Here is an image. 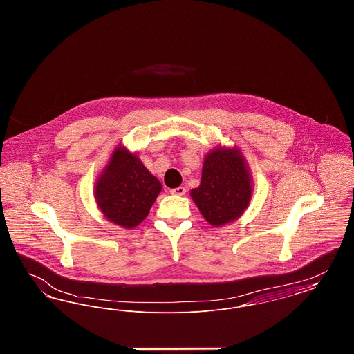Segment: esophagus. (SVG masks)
<instances>
[{
  "label": "esophagus",
  "instance_id": "esophagus-1",
  "mask_svg": "<svg viewBox=\"0 0 354 354\" xmlns=\"http://www.w3.org/2000/svg\"><path fill=\"white\" fill-rule=\"evenodd\" d=\"M171 195H176V196H183L185 194V187H176V188H172L169 189Z\"/></svg>",
  "mask_w": 354,
  "mask_h": 354
}]
</instances>
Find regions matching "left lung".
Wrapping results in <instances>:
<instances>
[{
	"instance_id": "1",
	"label": "left lung",
	"mask_w": 354,
	"mask_h": 354,
	"mask_svg": "<svg viewBox=\"0 0 354 354\" xmlns=\"http://www.w3.org/2000/svg\"><path fill=\"white\" fill-rule=\"evenodd\" d=\"M203 218L220 227L239 219L252 198V179L240 150L218 147L204 158L202 182L191 191Z\"/></svg>"
}]
</instances>
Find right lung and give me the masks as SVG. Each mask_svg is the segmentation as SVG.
I'll list each match as a JSON object with an SVG mask.
<instances>
[{"label":"right lung","instance_id":"obj_1","mask_svg":"<svg viewBox=\"0 0 354 354\" xmlns=\"http://www.w3.org/2000/svg\"><path fill=\"white\" fill-rule=\"evenodd\" d=\"M160 191L140 159L118 146L95 183V201L106 219L131 230L146 219Z\"/></svg>","mask_w":354,"mask_h":354}]
</instances>
